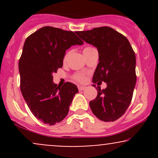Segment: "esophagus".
Wrapping results in <instances>:
<instances>
[{"mask_svg": "<svg viewBox=\"0 0 158 158\" xmlns=\"http://www.w3.org/2000/svg\"><path fill=\"white\" fill-rule=\"evenodd\" d=\"M78 89H79V90H84L85 89H86V87H85V86H79V87H78Z\"/></svg>", "mask_w": 158, "mask_h": 158, "instance_id": "34e87169", "label": "esophagus"}]
</instances>
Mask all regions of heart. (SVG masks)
Returning a JSON list of instances; mask_svg holds the SVG:
<instances>
[{
	"label": "heart",
	"instance_id": "obj_1",
	"mask_svg": "<svg viewBox=\"0 0 158 158\" xmlns=\"http://www.w3.org/2000/svg\"><path fill=\"white\" fill-rule=\"evenodd\" d=\"M95 50H96L95 48H92V47H86V48H85L84 49H83V54H84L85 57H86L87 56H88L90 53H91L92 52L95 51ZM70 55V51L67 52L66 53H65V55L64 56V61H66L67 60H68ZM73 79L78 81L82 82V81H84L85 80V76L83 73H78L74 74Z\"/></svg>",
	"mask_w": 158,
	"mask_h": 158
}]
</instances>
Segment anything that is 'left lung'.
<instances>
[{
  "instance_id": "8db88e82",
  "label": "left lung",
  "mask_w": 158,
  "mask_h": 158,
  "mask_svg": "<svg viewBox=\"0 0 158 158\" xmlns=\"http://www.w3.org/2000/svg\"><path fill=\"white\" fill-rule=\"evenodd\" d=\"M76 33L98 50L99 62L93 82L107 84L103 90L98 86L97 97L89 103L90 109L100 120H117L125 114L133 97L137 80L135 52L126 36L110 27H97Z\"/></svg>"
}]
</instances>
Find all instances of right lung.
<instances>
[{
  "mask_svg": "<svg viewBox=\"0 0 158 158\" xmlns=\"http://www.w3.org/2000/svg\"><path fill=\"white\" fill-rule=\"evenodd\" d=\"M83 41L72 31L52 27L40 28L27 38L19 68L21 93L32 114L52 126L68 115L69 106L78 93L77 85L52 81V73L62 68L65 52Z\"/></svg>",
  "mask_w": 158,
  "mask_h": 158,
  "instance_id": "add662e5",
  "label": "right lung"
}]
</instances>
